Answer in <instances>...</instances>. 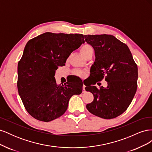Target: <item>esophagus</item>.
<instances>
[{
  "instance_id": "obj_1",
  "label": "esophagus",
  "mask_w": 152,
  "mask_h": 152,
  "mask_svg": "<svg viewBox=\"0 0 152 152\" xmlns=\"http://www.w3.org/2000/svg\"><path fill=\"white\" fill-rule=\"evenodd\" d=\"M85 87H86V86L84 84H83V87H82V93H86V89H85Z\"/></svg>"
}]
</instances>
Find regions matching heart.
Instances as JSON below:
<instances>
[{"label":"heart","instance_id":"b5f03b06","mask_svg":"<svg viewBox=\"0 0 152 152\" xmlns=\"http://www.w3.org/2000/svg\"><path fill=\"white\" fill-rule=\"evenodd\" d=\"M91 52L93 51V48H92L91 45H90L88 44H84L82 45V46L80 48V53L85 57L87 54H89ZM74 74L78 77H84L86 76V72L81 70H75L74 72Z\"/></svg>","mask_w":152,"mask_h":152}]
</instances>
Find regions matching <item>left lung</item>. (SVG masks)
<instances>
[{
    "instance_id": "1",
    "label": "left lung",
    "mask_w": 152,
    "mask_h": 152,
    "mask_svg": "<svg viewBox=\"0 0 152 152\" xmlns=\"http://www.w3.org/2000/svg\"><path fill=\"white\" fill-rule=\"evenodd\" d=\"M86 42L94 49L95 61L91 72L94 85L103 79L107 87L90 85L86 91L94 96L86 108L99 117L111 119L122 114L130 105L137 90V66L127 45L112 35H86Z\"/></svg>"
}]
</instances>
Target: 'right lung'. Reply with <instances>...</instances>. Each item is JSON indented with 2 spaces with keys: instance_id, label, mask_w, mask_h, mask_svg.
<instances>
[{
  "instance_id": "right-lung-1",
  "label": "right lung",
  "mask_w": 152,
  "mask_h": 152,
  "mask_svg": "<svg viewBox=\"0 0 152 152\" xmlns=\"http://www.w3.org/2000/svg\"><path fill=\"white\" fill-rule=\"evenodd\" d=\"M84 43V35L46 32L30 39L18 65V93L28 113L49 122L66 111L69 99L80 94L83 83L72 80L57 84L55 72L70 54Z\"/></svg>"
}]
</instances>
